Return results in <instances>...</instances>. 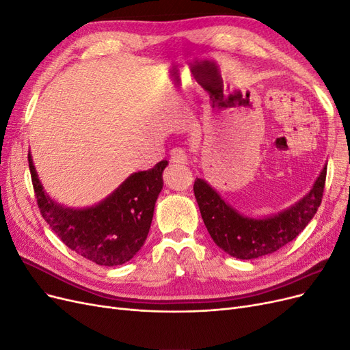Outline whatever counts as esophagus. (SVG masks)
Listing matches in <instances>:
<instances>
[{
  "mask_svg": "<svg viewBox=\"0 0 350 350\" xmlns=\"http://www.w3.org/2000/svg\"><path fill=\"white\" fill-rule=\"evenodd\" d=\"M171 161L174 163L187 165L188 163V156H187V153L183 149H179V147H175V149L171 150Z\"/></svg>",
  "mask_w": 350,
  "mask_h": 350,
  "instance_id": "esophagus-1",
  "label": "esophagus"
}]
</instances>
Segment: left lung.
<instances>
[{
  "label": "left lung",
  "mask_w": 350,
  "mask_h": 350,
  "mask_svg": "<svg viewBox=\"0 0 350 350\" xmlns=\"http://www.w3.org/2000/svg\"><path fill=\"white\" fill-rule=\"evenodd\" d=\"M325 175L327 167L317 178L311 191L298 203L279 215L264 219L239 215L204 179H196L194 196L201 217L216 245L235 258L252 260L280 250L310 224L321 204Z\"/></svg>",
  "instance_id": "1"
}]
</instances>
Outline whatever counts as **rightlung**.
I'll return each instance as SVG.
<instances>
[{"label":"right lung","mask_w":350,"mask_h":350,"mask_svg":"<svg viewBox=\"0 0 350 350\" xmlns=\"http://www.w3.org/2000/svg\"><path fill=\"white\" fill-rule=\"evenodd\" d=\"M29 167L42 217L66 245L99 266L130 261L149 234L166 161L129 176L115 191L89 208L57 204L42 187L29 153Z\"/></svg>","instance_id":"right-lung-1"}]
</instances>
